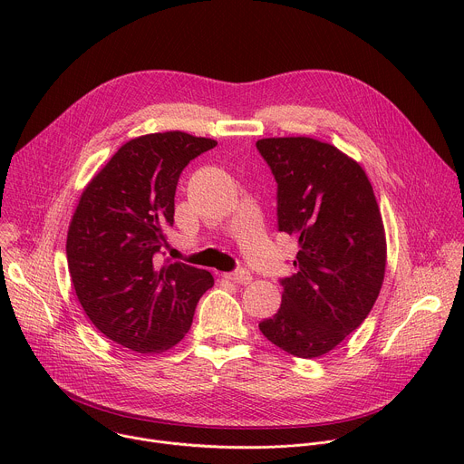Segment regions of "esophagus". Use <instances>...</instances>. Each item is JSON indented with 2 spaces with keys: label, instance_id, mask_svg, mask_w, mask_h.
Listing matches in <instances>:
<instances>
[{
  "label": "esophagus",
  "instance_id": "34e87169",
  "mask_svg": "<svg viewBox=\"0 0 464 464\" xmlns=\"http://www.w3.org/2000/svg\"><path fill=\"white\" fill-rule=\"evenodd\" d=\"M224 279L238 283V285H249L251 283V276L246 270H237V272H231V274H224Z\"/></svg>",
  "mask_w": 464,
  "mask_h": 464
}]
</instances>
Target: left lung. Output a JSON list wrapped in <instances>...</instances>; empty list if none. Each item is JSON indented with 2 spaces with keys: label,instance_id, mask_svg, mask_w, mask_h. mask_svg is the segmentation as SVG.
Wrapping results in <instances>:
<instances>
[{
  "label": "left lung",
  "instance_id": "obj_1",
  "mask_svg": "<svg viewBox=\"0 0 464 464\" xmlns=\"http://www.w3.org/2000/svg\"><path fill=\"white\" fill-rule=\"evenodd\" d=\"M256 149L279 185V229L299 244L281 308L258 328L288 354L319 358L363 323L380 294L382 213L362 165L334 145L299 136L264 138Z\"/></svg>",
  "mask_w": 464,
  "mask_h": 464
}]
</instances>
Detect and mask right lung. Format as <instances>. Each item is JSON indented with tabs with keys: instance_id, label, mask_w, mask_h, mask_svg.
I'll return each instance as SVG.
<instances>
[{
	"instance_id": "1",
	"label": "right lung",
	"mask_w": 464,
	"mask_h": 464,
	"mask_svg": "<svg viewBox=\"0 0 464 464\" xmlns=\"http://www.w3.org/2000/svg\"><path fill=\"white\" fill-rule=\"evenodd\" d=\"M215 140L170 130L126 141L90 179L68 229L79 303L101 333L141 354L172 349L215 285L209 272L160 260L174 224V194L190 160Z\"/></svg>"
}]
</instances>
